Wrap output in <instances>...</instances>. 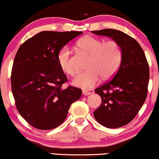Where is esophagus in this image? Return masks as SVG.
<instances>
[{
  "label": "esophagus",
  "mask_w": 159,
  "mask_h": 159,
  "mask_svg": "<svg viewBox=\"0 0 159 159\" xmlns=\"http://www.w3.org/2000/svg\"><path fill=\"white\" fill-rule=\"evenodd\" d=\"M82 93L84 94V96H89V95H90L91 93V92L87 91H85V90H84V91H83V92H82Z\"/></svg>",
  "instance_id": "obj_1"
}]
</instances>
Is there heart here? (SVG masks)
<instances>
[{
	"instance_id": "1",
	"label": "heart",
	"mask_w": 159,
	"mask_h": 159,
	"mask_svg": "<svg viewBox=\"0 0 159 159\" xmlns=\"http://www.w3.org/2000/svg\"><path fill=\"white\" fill-rule=\"evenodd\" d=\"M75 48L89 56L86 68L87 70L80 73L73 80L76 87L90 90L100 81L110 79L119 69L123 59V51L117 41L110 40L103 42L93 36H85L79 39L75 45ZM57 61L61 69L70 76L75 75V69L70 58V52L67 46L63 47L57 55Z\"/></svg>"
}]
</instances>
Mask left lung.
<instances>
[{
    "instance_id": "8db88e82",
    "label": "left lung",
    "mask_w": 159,
    "mask_h": 159,
    "mask_svg": "<svg viewBox=\"0 0 159 159\" xmlns=\"http://www.w3.org/2000/svg\"><path fill=\"white\" fill-rule=\"evenodd\" d=\"M92 33L111 38L122 48V62L117 73L95 90L102 101L93 112L96 120L103 126L122 127L136 117L146 101L149 80L148 61L139 43L125 33L108 28Z\"/></svg>"
}]
</instances>
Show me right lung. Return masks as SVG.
<instances>
[{
    "instance_id": "1",
    "label": "right lung",
    "mask_w": 159,
    "mask_h": 159,
    "mask_svg": "<svg viewBox=\"0 0 159 159\" xmlns=\"http://www.w3.org/2000/svg\"><path fill=\"white\" fill-rule=\"evenodd\" d=\"M80 31H42L18 48L11 71V89L17 110L33 127L51 130L64 121L81 89L62 86L68 81L57 61L60 50Z\"/></svg>"
}]
</instances>
